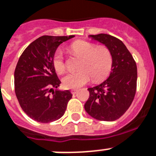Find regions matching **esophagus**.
<instances>
[{
    "label": "esophagus",
    "instance_id": "1",
    "mask_svg": "<svg viewBox=\"0 0 156 156\" xmlns=\"http://www.w3.org/2000/svg\"><path fill=\"white\" fill-rule=\"evenodd\" d=\"M77 92H78V90L77 89H74L71 90V93L73 94H77Z\"/></svg>",
    "mask_w": 156,
    "mask_h": 156
}]
</instances>
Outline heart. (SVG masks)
<instances>
[{"label":"heart","instance_id":"1","mask_svg":"<svg viewBox=\"0 0 156 156\" xmlns=\"http://www.w3.org/2000/svg\"><path fill=\"white\" fill-rule=\"evenodd\" d=\"M72 51L83 58L79 71L70 72L62 78V84L67 89H78L93 80L100 82L107 78L112 66V55L106 46H98L94 43L78 41L71 45ZM53 65L58 74L66 69L62 49H58L53 58Z\"/></svg>","mask_w":156,"mask_h":156}]
</instances>
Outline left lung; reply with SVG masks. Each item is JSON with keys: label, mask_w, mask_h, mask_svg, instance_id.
<instances>
[{"label": "left lung", "mask_w": 156, "mask_h": 156, "mask_svg": "<svg viewBox=\"0 0 156 156\" xmlns=\"http://www.w3.org/2000/svg\"><path fill=\"white\" fill-rule=\"evenodd\" d=\"M104 44L112 55L111 72L107 80L88 88L90 97L85 110L95 119L115 121L130 107L137 86V66L132 55L121 40L109 34L90 35Z\"/></svg>", "instance_id": "obj_1"}]
</instances>
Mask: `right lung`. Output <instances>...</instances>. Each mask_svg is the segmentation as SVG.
Masks as SVG:
<instances>
[{"label": "right lung", "instance_id": "obj_1", "mask_svg": "<svg viewBox=\"0 0 156 156\" xmlns=\"http://www.w3.org/2000/svg\"><path fill=\"white\" fill-rule=\"evenodd\" d=\"M74 37H40L19 58L14 72L15 93L24 112L37 122L59 119L72 98L69 90H53L61 83L53 58L58 45Z\"/></svg>", "mask_w": 156, "mask_h": 156}]
</instances>
